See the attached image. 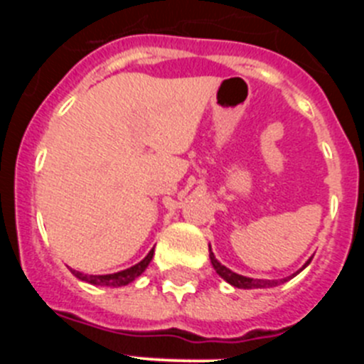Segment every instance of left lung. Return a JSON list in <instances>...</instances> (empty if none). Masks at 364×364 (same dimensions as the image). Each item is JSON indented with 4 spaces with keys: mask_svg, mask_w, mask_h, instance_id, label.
<instances>
[{
    "mask_svg": "<svg viewBox=\"0 0 364 364\" xmlns=\"http://www.w3.org/2000/svg\"><path fill=\"white\" fill-rule=\"evenodd\" d=\"M210 259H211V264H213L215 272H217L218 275L224 279V281L230 282L231 286H235V288H242V290H252V288H272V286H277V284H281V282L286 281V279H281V281H266V279L244 277V275H239V273H235V272H231V269H228L226 266H222L220 262L215 259L213 253H210Z\"/></svg>",
    "mask_w": 364,
    "mask_h": 364,
    "instance_id": "left-lung-1",
    "label": "left lung"
}]
</instances>
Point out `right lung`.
Instances as JSON below:
<instances>
[{
	"instance_id": "1",
	"label": "right lung",
	"mask_w": 364,
	"mask_h": 364,
	"mask_svg": "<svg viewBox=\"0 0 364 364\" xmlns=\"http://www.w3.org/2000/svg\"><path fill=\"white\" fill-rule=\"evenodd\" d=\"M153 253H154V247L147 253V257L144 260H140L138 264L131 266V268L124 269V272H118V273H109V275H85L82 272H76V269H70L73 272L74 277H78L80 281H85L89 284H96V286H112V288H117V286H125L133 282L138 275H142L144 269L149 266L151 259H153Z\"/></svg>"
}]
</instances>
